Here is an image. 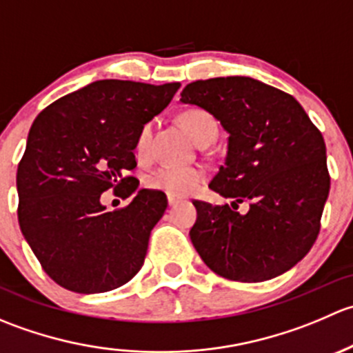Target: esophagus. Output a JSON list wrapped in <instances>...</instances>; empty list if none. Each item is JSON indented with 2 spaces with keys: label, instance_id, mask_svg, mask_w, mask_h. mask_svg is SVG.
Wrapping results in <instances>:
<instances>
[{
  "label": "esophagus",
  "instance_id": "1",
  "mask_svg": "<svg viewBox=\"0 0 353 353\" xmlns=\"http://www.w3.org/2000/svg\"><path fill=\"white\" fill-rule=\"evenodd\" d=\"M167 199H169V206H176V205H177V201H179V199L174 198V196H169Z\"/></svg>",
  "mask_w": 353,
  "mask_h": 353
}]
</instances>
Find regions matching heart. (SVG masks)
<instances>
[{"label":"heart","mask_w":353,"mask_h":353,"mask_svg":"<svg viewBox=\"0 0 353 353\" xmlns=\"http://www.w3.org/2000/svg\"><path fill=\"white\" fill-rule=\"evenodd\" d=\"M184 130L196 143L213 141L219 133V124L215 117L203 109H190L181 116ZM152 141V123L145 124L140 130L137 138V154L138 157H147L150 152ZM205 170L199 167H177L163 165L157 167L147 176V186L152 190L162 191L169 196H186V194L196 191L205 181Z\"/></svg>","instance_id":"1"}]
</instances>
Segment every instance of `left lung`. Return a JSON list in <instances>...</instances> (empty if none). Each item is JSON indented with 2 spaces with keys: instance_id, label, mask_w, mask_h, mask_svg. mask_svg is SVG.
<instances>
[{
  "instance_id": "8db88e82",
  "label": "left lung",
  "mask_w": 353,
  "mask_h": 353,
  "mask_svg": "<svg viewBox=\"0 0 353 353\" xmlns=\"http://www.w3.org/2000/svg\"><path fill=\"white\" fill-rule=\"evenodd\" d=\"M181 102L205 109L229 133L225 163L210 188L232 203L193 201L190 237L198 254L236 282L288 272L314 244L328 199L323 134L292 95L249 77L193 81ZM243 201L248 214L236 212Z\"/></svg>"
}]
</instances>
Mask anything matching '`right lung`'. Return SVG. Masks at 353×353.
Returning <instances> with one entry per match:
<instances>
[{
    "label": "right lung",
    "mask_w": 353,
    "mask_h": 353,
    "mask_svg": "<svg viewBox=\"0 0 353 353\" xmlns=\"http://www.w3.org/2000/svg\"><path fill=\"white\" fill-rule=\"evenodd\" d=\"M181 83L99 80L48 105L30 128L17 170L19 223L44 272L68 290L99 294L130 282L167 208L162 191L138 190L133 150L141 128ZM114 187L130 205L108 212Z\"/></svg>",
    "instance_id": "add662e5"
}]
</instances>
